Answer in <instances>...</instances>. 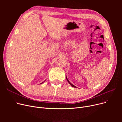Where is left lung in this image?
Masks as SVG:
<instances>
[{
    "label": "left lung",
    "mask_w": 122,
    "mask_h": 122,
    "mask_svg": "<svg viewBox=\"0 0 122 122\" xmlns=\"http://www.w3.org/2000/svg\"><path fill=\"white\" fill-rule=\"evenodd\" d=\"M66 79H67V81H68V82H69V84H70V85H71V86H73V87H76V86H74V85H73V84H71V82H70V81H69V80H68V79H67V77H66Z\"/></svg>",
    "instance_id": "left-lung-1"
}]
</instances>
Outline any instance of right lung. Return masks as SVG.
Here are the masks:
<instances>
[{
  "instance_id": "obj_1",
  "label": "right lung",
  "mask_w": 122,
  "mask_h": 122,
  "mask_svg": "<svg viewBox=\"0 0 122 122\" xmlns=\"http://www.w3.org/2000/svg\"><path fill=\"white\" fill-rule=\"evenodd\" d=\"M43 82H42V83H43Z\"/></svg>"
}]
</instances>
